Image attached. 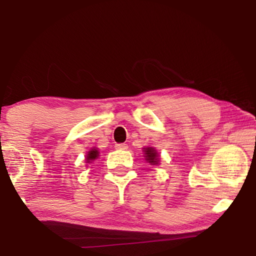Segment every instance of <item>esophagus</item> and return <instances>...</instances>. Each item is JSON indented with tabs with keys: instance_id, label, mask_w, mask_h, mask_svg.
Wrapping results in <instances>:
<instances>
[{
	"instance_id": "obj_1",
	"label": "esophagus",
	"mask_w": 256,
	"mask_h": 256,
	"mask_svg": "<svg viewBox=\"0 0 256 256\" xmlns=\"http://www.w3.org/2000/svg\"><path fill=\"white\" fill-rule=\"evenodd\" d=\"M115 148L116 149H120V150H126L128 149V144H115Z\"/></svg>"
}]
</instances>
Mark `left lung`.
Returning a JSON list of instances; mask_svg holds the SVG:
<instances>
[{
    "mask_svg": "<svg viewBox=\"0 0 256 256\" xmlns=\"http://www.w3.org/2000/svg\"><path fill=\"white\" fill-rule=\"evenodd\" d=\"M144 152H146V159L148 160L151 164H156L158 162L157 151H156L154 148H146L144 149Z\"/></svg>",
    "mask_w": 256,
    "mask_h": 256,
    "instance_id": "1",
    "label": "left lung"
}]
</instances>
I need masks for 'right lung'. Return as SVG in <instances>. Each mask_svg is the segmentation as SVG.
<instances>
[{"label": "right lung", "instance_id": "right-lung-1", "mask_svg": "<svg viewBox=\"0 0 256 256\" xmlns=\"http://www.w3.org/2000/svg\"><path fill=\"white\" fill-rule=\"evenodd\" d=\"M98 156H99L98 150H96V149L90 150L89 152H88V156H86V162H89L90 160H94L96 158H98Z\"/></svg>", "mask_w": 256, "mask_h": 256}]
</instances>
